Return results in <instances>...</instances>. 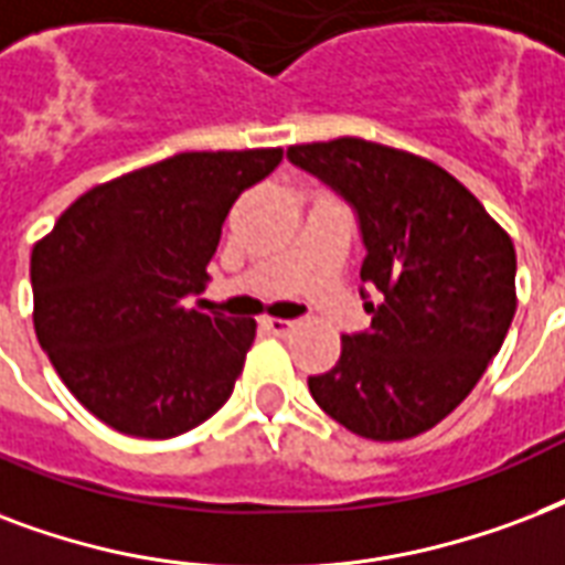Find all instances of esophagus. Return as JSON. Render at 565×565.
Instances as JSON below:
<instances>
[{"mask_svg":"<svg viewBox=\"0 0 565 565\" xmlns=\"http://www.w3.org/2000/svg\"><path fill=\"white\" fill-rule=\"evenodd\" d=\"M262 327H268L277 335H288V332L295 330V321H288V318H262Z\"/></svg>","mask_w":565,"mask_h":565,"instance_id":"34e87169","label":"esophagus"}]
</instances>
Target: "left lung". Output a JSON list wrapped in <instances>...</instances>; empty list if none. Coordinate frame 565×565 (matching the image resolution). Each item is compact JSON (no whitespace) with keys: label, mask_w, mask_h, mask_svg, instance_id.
Returning <instances> with one entry per match:
<instances>
[{"label":"left lung","mask_w":565,"mask_h":565,"mask_svg":"<svg viewBox=\"0 0 565 565\" xmlns=\"http://www.w3.org/2000/svg\"><path fill=\"white\" fill-rule=\"evenodd\" d=\"M288 159L360 214L371 330L309 377L315 404L356 436L413 439L478 386L515 315V247L436 161L365 138L295 143Z\"/></svg>","instance_id":"left-lung-1"}]
</instances>
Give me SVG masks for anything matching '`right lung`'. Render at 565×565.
<instances>
[{"label": "right lung", "mask_w": 565, "mask_h": 565, "mask_svg": "<svg viewBox=\"0 0 565 565\" xmlns=\"http://www.w3.org/2000/svg\"><path fill=\"white\" fill-rule=\"evenodd\" d=\"M279 161V147L179 152L85 191L34 244L38 342L99 422L173 439L230 401L256 321L191 297L233 203Z\"/></svg>", "instance_id": "obj_1"}]
</instances>
